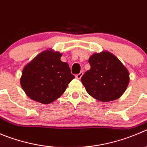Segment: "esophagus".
<instances>
[{
  "mask_svg": "<svg viewBox=\"0 0 147 147\" xmlns=\"http://www.w3.org/2000/svg\"><path fill=\"white\" fill-rule=\"evenodd\" d=\"M83 72H80V73L78 74V75H76L75 78H76L77 79H80V78H82V76H83Z\"/></svg>",
  "mask_w": 147,
  "mask_h": 147,
  "instance_id": "obj_1",
  "label": "esophagus"
}]
</instances>
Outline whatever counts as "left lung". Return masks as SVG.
<instances>
[{
  "instance_id": "8db88e82",
  "label": "left lung",
  "mask_w": 147,
  "mask_h": 147,
  "mask_svg": "<svg viewBox=\"0 0 147 147\" xmlns=\"http://www.w3.org/2000/svg\"><path fill=\"white\" fill-rule=\"evenodd\" d=\"M90 69L81 78L86 91L93 98L108 102L120 98L129 83V72L123 63L107 51L90 57Z\"/></svg>"
}]
</instances>
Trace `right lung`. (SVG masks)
I'll list each match as a JSON object with an SVG mask.
<instances>
[{
  "label": "right lung",
  "mask_w": 147,
  "mask_h": 147,
  "mask_svg": "<svg viewBox=\"0 0 147 147\" xmlns=\"http://www.w3.org/2000/svg\"><path fill=\"white\" fill-rule=\"evenodd\" d=\"M62 53L47 49L23 68L20 84L33 101L49 105L59 98L75 76L69 64L61 61Z\"/></svg>",
  "instance_id": "obj_1"
}]
</instances>
